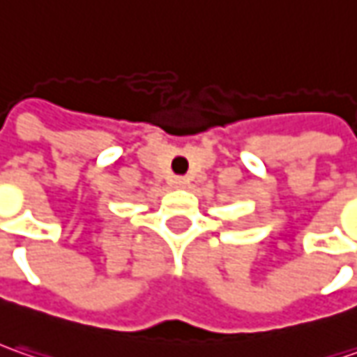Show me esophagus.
Returning a JSON list of instances; mask_svg holds the SVG:
<instances>
[{"label": "esophagus", "instance_id": "esophagus-1", "mask_svg": "<svg viewBox=\"0 0 357 357\" xmlns=\"http://www.w3.org/2000/svg\"><path fill=\"white\" fill-rule=\"evenodd\" d=\"M172 183H174V188H185V185H188V179H185V178H174V181H172Z\"/></svg>", "mask_w": 357, "mask_h": 357}]
</instances>
